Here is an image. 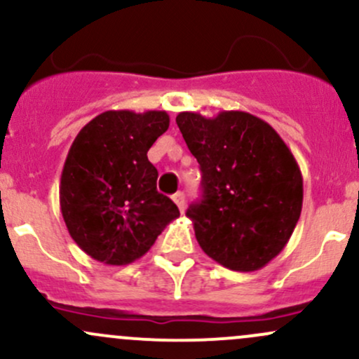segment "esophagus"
<instances>
[{"instance_id": "34e87169", "label": "esophagus", "mask_w": 359, "mask_h": 359, "mask_svg": "<svg viewBox=\"0 0 359 359\" xmlns=\"http://www.w3.org/2000/svg\"><path fill=\"white\" fill-rule=\"evenodd\" d=\"M172 199L179 206V210L184 211V208H186V196H184V192H177V194L172 196Z\"/></svg>"}]
</instances>
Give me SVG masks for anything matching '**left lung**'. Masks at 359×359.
Listing matches in <instances>:
<instances>
[{"label": "left lung", "instance_id": "obj_1", "mask_svg": "<svg viewBox=\"0 0 359 359\" xmlns=\"http://www.w3.org/2000/svg\"><path fill=\"white\" fill-rule=\"evenodd\" d=\"M177 126L203 172V199L189 206L201 249L250 273L279 254L300 219L303 179L281 136L242 110L180 112Z\"/></svg>", "mask_w": 359, "mask_h": 359}]
</instances>
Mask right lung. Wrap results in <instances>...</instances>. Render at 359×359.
I'll return each mask as SVG.
<instances>
[{
    "mask_svg": "<svg viewBox=\"0 0 359 359\" xmlns=\"http://www.w3.org/2000/svg\"><path fill=\"white\" fill-rule=\"evenodd\" d=\"M170 124L165 110H107L71 144L59 184V204L71 238L109 266L143 257L179 208L156 191L151 144Z\"/></svg>",
    "mask_w": 359,
    "mask_h": 359,
    "instance_id": "obj_1",
    "label": "right lung"
}]
</instances>
